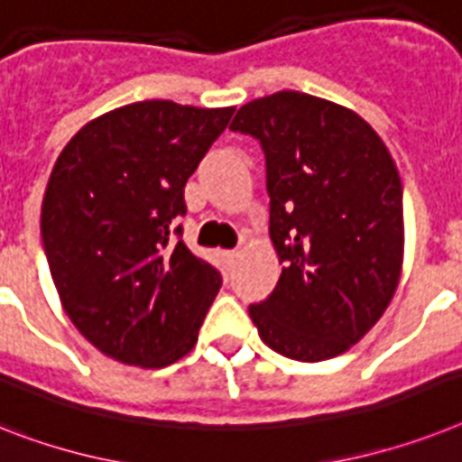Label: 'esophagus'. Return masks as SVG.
Segmentation results:
<instances>
[{
  "instance_id": "esophagus-1",
  "label": "esophagus",
  "mask_w": 462,
  "mask_h": 462,
  "mask_svg": "<svg viewBox=\"0 0 462 462\" xmlns=\"http://www.w3.org/2000/svg\"><path fill=\"white\" fill-rule=\"evenodd\" d=\"M222 257H224V262H226V266H231L236 259H238V250H224Z\"/></svg>"
}]
</instances>
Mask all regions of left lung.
Returning <instances> with one entry per match:
<instances>
[{"label": "left lung", "instance_id": "left-lung-1", "mask_svg": "<svg viewBox=\"0 0 462 462\" xmlns=\"http://www.w3.org/2000/svg\"><path fill=\"white\" fill-rule=\"evenodd\" d=\"M231 129L262 143L269 236L283 264L250 319L288 359H333L380 321L399 285L403 193L394 160L364 117L302 91L245 103Z\"/></svg>", "mask_w": 462, "mask_h": 462}]
</instances>
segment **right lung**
Returning a JSON list of instances; mask_svg holds the SVG:
<instances>
[{
	"instance_id": "1",
	"label": "right lung",
	"mask_w": 462,
	"mask_h": 462,
	"mask_svg": "<svg viewBox=\"0 0 462 462\" xmlns=\"http://www.w3.org/2000/svg\"><path fill=\"white\" fill-rule=\"evenodd\" d=\"M234 108L139 101L87 122L42 200L49 272L79 333L110 359L162 368L193 349L222 288L181 240L184 186Z\"/></svg>"
}]
</instances>
